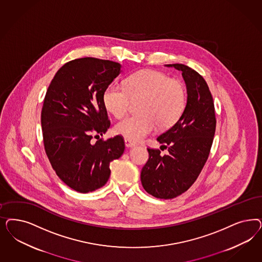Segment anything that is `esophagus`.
Listing matches in <instances>:
<instances>
[{"mask_svg":"<svg viewBox=\"0 0 262 262\" xmlns=\"http://www.w3.org/2000/svg\"><path fill=\"white\" fill-rule=\"evenodd\" d=\"M124 143H125V146L128 147V148H130V147H134L136 144L133 143V142H131V141H129V140H124Z\"/></svg>","mask_w":262,"mask_h":262,"instance_id":"34e87169","label":"esophagus"}]
</instances>
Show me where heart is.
I'll use <instances>...</instances> for the list:
<instances>
[{
	"label": "heart",
	"instance_id": "1",
	"mask_svg": "<svg viewBox=\"0 0 262 262\" xmlns=\"http://www.w3.org/2000/svg\"><path fill=\"white\" fill-rule=\"evenodd\" d=\"M138 99V112L142 115L126 117L115 127L118 134L131 142L144 140L158 125L174 124L185 109V89L162 72L144 69L128 77L124 85L111 83L103 93L105 108L116 118L122 117L131 100Z\"/></svg>",
	"mask_w": 262,
	"mask_h": 262
}]
</instances>
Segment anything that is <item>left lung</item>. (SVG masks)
<instances>
[{"instance_id":"obj_1","label":"left lung","mask_w":262,"mask_h":262,"mask_svg":"<svg viewBox=\"0 0 262 262\" xmlns=\"http://www.w3.org/2000/svg\"><path fill=\"white\" fill-rule=\"evenodd\" d=\"M182 73L187 89L185 109L157 141L168 149L147 148L149 158L141 172L144 190L157 199H173L193 185L207 161L216 129L211 93L203 76L181 63L166 64Z\"/></svg>"}]
</instances>
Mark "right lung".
I'll use <instances>...</instances> for the list:
<instances>
[{
    "label": "right lung",
    "mask_w": 262,
    "mask_h": 262,
    "mask_svg": "<svg viewBox=\"0 0 262 262\" xmlns=\"http://www.w3.org/2000/svg\"><path fill=\"white\" fill-rule=\"evenodd\" d=\"M120 73V63L112 60L74 59L59 68L45 95V151L57 176L79 193L105 185L111 162L124 152L121 136L92 143L93 135L102 136L110 127L103 93Z\"/></svg>",
    "instance_id": "right-lung-1"
}]
</instances>
